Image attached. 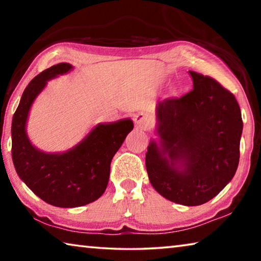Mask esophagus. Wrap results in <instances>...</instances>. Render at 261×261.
Wrapping results in <instances>:
<instances>
[{
  "instance_id": "esophagus-1",
  "label": "esophagus",
  "mask_w": 261,
  "mask_h": 261,
  "mask_svg": "<svg viewBox=\"0 0 261 261\" xmlns=\"http://www.w3.org/2000/svg\"><path fill=\"white\" fill-rule=\"evenodd\" d=\"M134 121H135L136 126L139 127L141 130H146L149 125V118L146 114H143V113L137 114L134 118Z\"/></svg>"
}]
</instances>
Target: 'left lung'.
Masks as SVG:
<instances>
[{
    "label": "left lung",
    "mask_w": 261,
    "mask_h": 261,
    "mask_svg": "<svg viewBox=\"0 0 261 261\" xmlns=\"http://www.w3.org/2000/svg\"><path fill=\"white\" fill-rule=\"evenodd\" d=\"M193 88L179 99L158 103V141L146 152L153 188L166 199L198 206L230 182L240 162L241 108L232 93L194 71Z\"/></svg>",
    "instance_id": "left-lung-1"
}]
</instances>
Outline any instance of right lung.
I'll return each mask as SVG.
<instances>
[{
  "instance_id": "1",
  "label": "right lung",
  "mask_w": 261,
  "mask_h": 261,
  "mask_svg": "<svg viewBox=\"0 0 261 261\" xmlns=\"http://www.w3.org/2000/svg\"><path fill=\"white\" fill-rule=\"evenodd\" d=\"M73 67L59 63L34 77L25 88L11 124L12 161L19 178L47 204L72 208L93 202L108 185L110 162L134 129L130 118L100 123L81 143L62 153H46L31 143L26 132L30 109L47 82Z\"/></svg>"
}]
</instances>
